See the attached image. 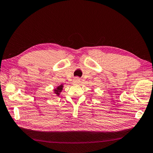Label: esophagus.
<instances>
[{
    "label": "esophagus",
    "instance_id": "1",
    "mask_svg": "<svg viewBox=\"0 0 153 153\" xmlns=\"http://www.w3.org/2000/svg\"><path fill=\"white\" fill-rule=\"evenodd\" d=\"M79 82H80V79L79 78H78V77H76V78H74V83H75V84H79Z\"/></svg>",
    "mask_w": 153,
    "mask_h": 153
}]
</instances>
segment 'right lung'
<instances>
[{"label":"right lung","instance_id":"add662e5","mask_svg":"<svg viewBox=\"0 0 153 153\" xmlns=\"http://www.w3.org/2000/svg\"><path fill=\"white\" fill-rule=\"evenodd\" d=\"M63 84L60 85V86H58L55 89H54V92H55V94H56L57 96H59L60 93L61 92L62 90H63Z\"/></svg>","mask_w":153,"mask_h":153}]
</instances>
